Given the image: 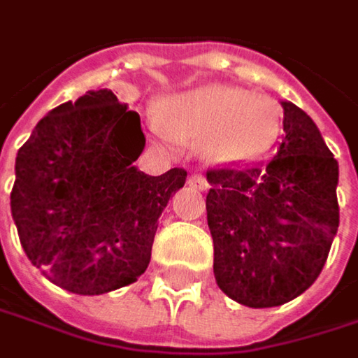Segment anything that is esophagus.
<instances>
[{"mask_svg": "<svg viewBox=\"0 0 358 358\" xmlns=\"http://www.w3.org/2000/svg\"><path fill=\"white\" fill-rule=\"evenodd\" d=\"M188 184H190L192 188H196V190H206V188H208V180L204 178L200 172H194V174L188 178Z\"/></svg>", "mask_w": 358, "mask_h": 358, "instance_id": "1", "label": "esophagus"}]
</instances>
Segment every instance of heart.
<instances>
[{
	"mask_svg": "<svg viewBox=\"0 0 358 358\" xmlns=\"http://www.w3.org/2000/svg\"><path fill=\"white\" fill-rule=\"evenodd\" d=\"M162 123L154 132L174 142L204 140V152L212 162L244 164L264 158L280 136V110L266 96H252L241 87L200 86L164 101Z\"/></svg>",
	"mask_w": 358,
	"mask_h": 358,
	"instance_id": "heart-1",
	"label": "heart"
}]
</instances>
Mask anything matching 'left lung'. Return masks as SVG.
Instances as JSON below:
<instances>
[{"label":"left lung","instance_id":"left-lung-1","mask_svg":"<svg viewBox=\"0 0 358 358\" xmlns=\"http://www.w3.org/2000/svg\"><path fill=\"white\" fill-rule=\"evenodd\" d=\"M280 103L285 136L271 162L206 172L214 276L224 294L250 308L303 294L338 228V162L310 116Z\"/></svg>","mask_w":358,"mask_h":358}]
</instances>
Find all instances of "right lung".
Returning <instances> with one entry per match:
<instances>
[{"label": "right lung", "mask_w": 358, "mask_h": 358, "mask_svg": "<svg viewBox=\"0 0 358 358\" xmlns=\"http://www.w3.org/2000/svg\"><path fill=\"white\" fill-rule=\"evenodd\" d=\"M144 144L140 116L112 90H90L41 117L20 148L11 216L27 258L54 285L92 296L148 268L158 218L186 170L140 172Z\"/></svg>", "instance_id": "1"}]
</instances>
